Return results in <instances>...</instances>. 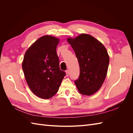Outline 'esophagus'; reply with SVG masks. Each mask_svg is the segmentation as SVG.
<instances>
[{"instance_id": "esophagus-1", "label": "esophagus", "mask_w": 133, "mask_h": 133, "mask_svg": "<svg viewBox=\"0 0 133 133\" xmlns=\"http://www.w3.org/2000/svg\"><path fill=\"white\" fill-rule=\"evenodd\" d=\"M65 73H66V76H68L69 75V70H66L65 71Z\"/></svg>"}]
</instances>
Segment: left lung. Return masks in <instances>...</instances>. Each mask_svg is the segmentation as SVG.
<instances>
[{"instance_id":"obj_1","label":"left lung","mask_w":133,"mask_h":133,"mask_svg":"<svg viewBox=\"0 0 133 133\" xmlns=\"http://www.w3.org/2000/svg\"><path fill=\"white\" fill-rule=\"evenodd\" d=\"M75 51L80 67V75L75 84L80 94L89 96L102 87L107 74L109 56L103 44L91 35L79 34L68 38Z\"/></svg>"}]
</instances>
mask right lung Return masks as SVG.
Listing matches in <instances>:
<instances>
[{
  "label": "right lung",
  "instance_id": "1",
  "mask_svg": "<svg viewBox=\"0 0 133 133\" xmlns=\"http://www.w3.org/2000/svg\"><path fill=\"white\" fill-rule=\"evenodd\" d=\"M59 41L49 35L39 38L27 49L22 62L28 87L36 96L44 99L57 93L65 75L60 69L56 51Z\"/></svg>",
  "mask_w": 133,
  "mask_h": 133
}]
</instances>
